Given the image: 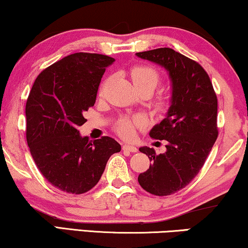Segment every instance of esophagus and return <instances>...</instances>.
Here are the masks:
<instances>
[{
	"mask_svg": "<svg viewBox=\"0 0 248 248\" xmlns=\"http://www.w3.org/2000/svg\"><path fill=\"white\" fill-rule=\"evenodd\" d=\"M123 150L128 151V152H138V148L134 147V145H131V144H124Z\"/></svg>",
	"mask_w": 248,
	"mask_h": 248,
	"instance_id": "obj_1",
	"label": "esophagus"
}]
</instances>
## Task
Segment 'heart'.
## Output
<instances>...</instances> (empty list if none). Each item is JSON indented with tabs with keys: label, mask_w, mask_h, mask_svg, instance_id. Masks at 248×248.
I'll return each mask as SVG.
<instances>
[{
	"label": "heart",
	"mask_w": 248,
	"mask_h": 248,
	"mask_svg": "<svg viewBox=\"0 0 248 248\" xmlns=\"http://www.w3.org/2000/svg\"><path fill=\"white\" fill-rule=\"evenodd\" d=\"M131 77L137 89L148 87L154 91L155 88L159 83V81H160L159 73L151 66H135L131 71ZM101 93H103V89H101ZM142 123H143V121L139 116L131 118L124 117L117 123L116 130L118 134L122 135L123 138L132 139L134 137L135 127L141 126Z\"/></svg>",
	"instance_id": "b5f03b06"
}]
</instances>
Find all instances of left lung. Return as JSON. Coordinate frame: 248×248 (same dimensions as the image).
<instances>
[{
	"label": "left lung",
	"instance_id": "1",
	"mask_svg": "<svg viewBox=\"0 0 248 248\" xmlns=\"http://www.w3.org/2000/svg\"><path fill=\"white\" fill-rule=\"evenodd\" d=\"M137 56L164 67L171 83L166 117L149 133L167 142L166 152L155 155L154 148L139 149L151 164L138 181L151 194L170 195L189 184L204 165L218 138V100L208 73L195 61L167 47Z\"/></svg>",
	"mask_w": 248,
	"mask_h": 248
}]
</instances>
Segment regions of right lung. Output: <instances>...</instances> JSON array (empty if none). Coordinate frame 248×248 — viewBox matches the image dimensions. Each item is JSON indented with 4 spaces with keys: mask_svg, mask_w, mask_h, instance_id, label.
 Listing matches in <instances>:
<instances>
[{
    "mask_svg": "<svg viewBox=\"0 0 248 248\" xmlns=\"http://www.w3.org/2000/svg\"><path fill=\"white\" fill-rule=\"evenodd\" d=\"M101 54L76 53L37 77L26 104L27 142L42 175L55 187L82 194L99 182L108 159L121 151L113 138L90 141L78 128L96 103L106 67Z\"/></svg>",
    "mask_w": 248,
    "mask_h": 248,
    "instance_id": "right-lung-1",
    "label": "right lung"
}]
</instances>
